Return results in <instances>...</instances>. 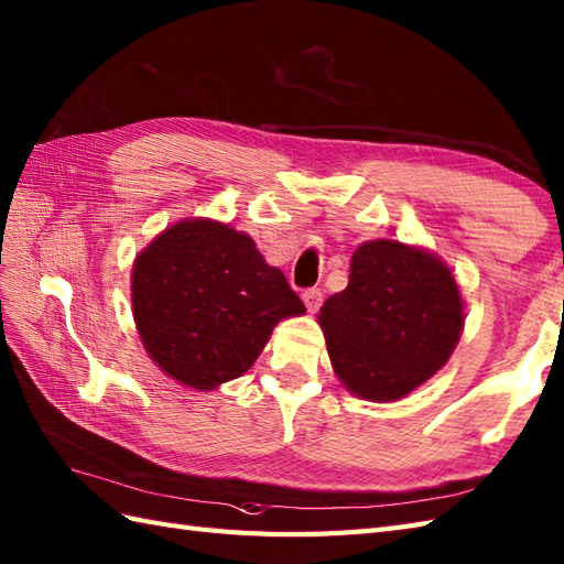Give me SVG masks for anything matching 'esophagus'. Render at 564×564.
Here are the masks:
<instances>
[{"mask_svg": "<svg viewBox=\"0 0 564 564\" xmlns=\"http://www.w3.org/2000/svg\"><path fill=\"white\" fill-rule=\"evenodd\" d=\"M301 299H304L308 313H315L323 304V292L321 290H306L304 294H301Z\"/></svg>", "mask_w": 564, "mask_h": 564, "instance_id": "obj_1", "label": "esophagus"}]
</instances>
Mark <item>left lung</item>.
<instances>
[{"label": "left lung", "instance_id": "8db88e82", "mask_svg": "<svg viewBox=\"0 0 564 564\" xmlns=\"http://www.w3.org/2000/svg\"><path fill=\"white\" fill-rule=\"evenodd\" d=\"M318 323L341 386L361 400L394 402L447 364L464 304L435 253L376 239L354 251L347 290L325 301Z\"/></svg>", "mask_w": 564, "mask_h": 564}]
</instances>
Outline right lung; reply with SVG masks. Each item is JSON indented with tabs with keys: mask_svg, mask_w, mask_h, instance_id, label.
Listing matches in <instances>:
<instances>
[{
	"mask_svg": "<svg viewBox=\"0 0 564 564\" xmlns=\"http://www.w3.org/2000/svg\"><path fill=\"white\" fill-rule=\"evenodd\" d=\"M131 304L150 359L194 390L246 373L272 327L306 311L249 235L200 217L167 227L135 256Z\"/></svg>",
	"mask_w": 564,
	"mask_h": 564,
	"instance_id": "obj_1",
	"label": "right lung"
}]
</instances>
